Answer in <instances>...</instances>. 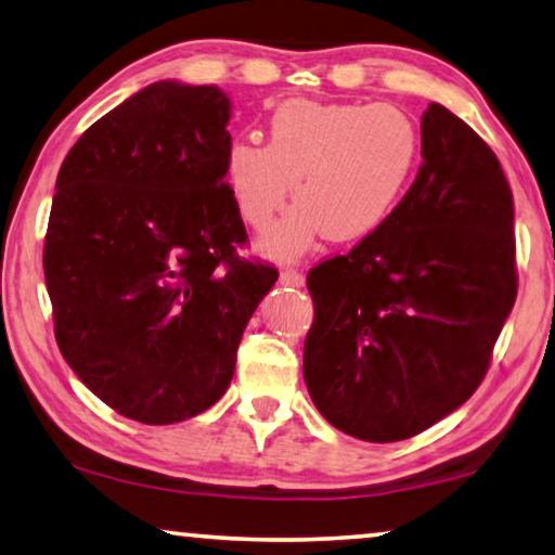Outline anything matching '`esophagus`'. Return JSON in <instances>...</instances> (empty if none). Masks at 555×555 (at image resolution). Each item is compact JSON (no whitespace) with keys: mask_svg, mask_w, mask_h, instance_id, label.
I'll use <instances>...</instances> for the list:
<instances>
[{"mask_svg":"<svg viewBox=\"0 0 555 555\" xmlns=\"http://www.w3.org/2000/svg\"><path fill=\"white\" fill-rule=\"evenodd\" d=\"M279 284H281V286H292V288H301V286L306 284V279H304L301 271L284 269V271H281V274H279Z\"/></svg>","mask_w":555,"mask_h":555,"instance_id":"1","label":"esophagus"}]
</instances>
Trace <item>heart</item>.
Returning <instances> with one entry per match:
<instances>
[{
    "mask_svg": "<svg viewBox=\"0 0 555 555\" xmlns=\"http://www.w3.org/2000/svg\"><path fill=\"white\" fill-rule=\"evenodd\" d=\"M421 159L418 124L393 104L294 99L271 117L269 144L238 137L224 179L246 227L261 231L292 194L296 204L259 242L279 261L299 259L321 236L359 242L399 206Z\"/></svg>",
    "mask_w": 555,
    "mask_h": 555,
    "instance_id": "heart-1",
    "label": "heart"
}]
</instances>
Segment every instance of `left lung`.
<instances>
[{"instance_id": "left-lung-1", "label": "left lung", "mask_w": 555, "mask_h": 555, "mask_svg": "<svg viewBox=\"0 0 555 555\" xmlns=\"http://www.w3.org/2000/svg\"><path fill=\"white\" fill-rule=\"evenodd\" d=\"M421 156L386 224L306 276V388L361 441H403L466 403L516 301L514 194L491 146L428 104Z\"/></svg>"}]
</instances>
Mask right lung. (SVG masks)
Instances as JSON below:
<instances>
[{
  "label": "right lung",
  "mask_w": 555,
  "mask_h": 555,
  "mask_svg": "<svg viewBox=\"0 0 555 555\" xmlns=\"http://www.w3.org/2000/svg\"><path fill=\"white\" fill-rule=\"evenodd\" d=\"M231 102L154 81L94 121L56 177L44 279L64 361L121 416L179 424L231 384L276 269L238 259Z\"/></svg>",
  "instance_id": "1"
}]
</instances>
